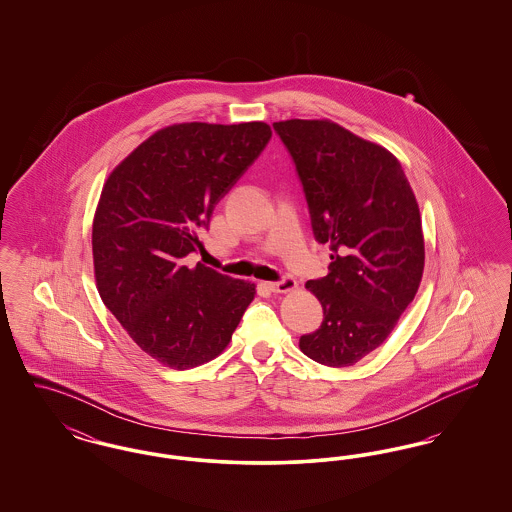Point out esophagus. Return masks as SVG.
<instances>
[{
  "instance_id": "34e87169",
  "label": "esophagus",
  "mask_w": 512,
  "mask_h": 512,
  "mask_svg": "<svg viewBox=\"0 0 512 512\" xmlns=\"http://www.w3.org/2000/svg\"><path fill=\"white\" fill-rule=\"evenodd\" d=\"M268 286H270V290L274 293L292 292V290L297 288V280H295L293 276H284L282 280H278V282H270Z\"/></svg>"
}]
</instances>
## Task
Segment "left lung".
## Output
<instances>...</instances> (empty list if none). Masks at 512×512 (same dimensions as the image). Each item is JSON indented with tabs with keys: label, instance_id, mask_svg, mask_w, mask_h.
<instances>
[{
	"label": "left lung",
	"instance_id": "1",
	"mask_svg": "<svg viewBox=\"0 0 512 512\" xmlns=\"http://www.w3.org/2000/svg\"><path fill=\"white\" fill-rule=\"evenodd\" d=\"M272 128L292 155L315 240L332 251L328 274L307 282L324 320L299 347L320 365H355L390 336L418 290V203L390 151L340 124L292 119Z\"/></svg>",
	"mask_w": 512,
	"mask_h": 512
}]
</instances>
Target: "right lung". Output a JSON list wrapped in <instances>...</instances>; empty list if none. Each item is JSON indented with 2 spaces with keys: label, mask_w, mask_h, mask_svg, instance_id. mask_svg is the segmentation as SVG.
I'll return each mask as SVG.
<instances>
[{
  "label": "right lung",
  "mask_w": 512,
  "mask_h": 512,
  "mask_svg": "<svg viewBox=\"0 0 512 512\" xmlns=\"http://www.w3.org/2000/svg\"><path fill=\"white\" fill-rule=\"evenodd\" d=\"M265 122L172 124L107 178L92 249L99 295L149 357L176 370L215 359L255 286L184 259L203 249L215 205L255 163Z\"/></svg>",
  "instance_id": "right-lung-1"
}]
</instances>
